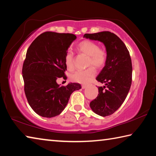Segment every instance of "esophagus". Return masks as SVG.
<instances>
[{
  "mask_svg": "<svg viewBox=\"0 0 156 156\" xmlns=\"http://www.w3.org/2000/svg\"><path fill=\"white\" fill-rule=\"evenodd\" d=\"M87 87V86L86 84H82V89H85Z\"/></svg>",
  "mask_w": 156,
  "mask_h": 156,
  "instance_id": "34e87169",
  "label": "esophagus"
}]
</instances>
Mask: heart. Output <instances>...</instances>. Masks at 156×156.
Masks as SVG:
<instances>
[{
    "label": "heart",
    "mask_w": 156,
    "mask_h": 156,
    "mask_svg": "<svg viewBox=\"0 0 156 156\" xmlns=\"http://www.w3.org/2000/svg\"><path fill=\"white\" fill-rule=\"evenodd\" d=\"M78 51L89 56L87 65H94L102 67L105 65L107 59V54L104 49L99 47L96 42L85 40L79 43ZM65 63L68 70L72 71L74 68V56L72 51H68L65 56ZM96 74V70L93 66L84 70L76 71L71 75V80L75 83L85 84L89 83Z\"/></svg>",
    "instance_id": "b5f03b06"
}]
</instances>
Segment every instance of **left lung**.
Listing matches in <instances>:
<instances>
[{"mask_svg": "<svg viewBox=\"0 0 156 156\" xmlns=\"http://www.w3.org/2000/svg\"><path fill=\"white\" fill-rule=\"evenodd\" d=\"M84 38L98 41L106 47L107 59L96 80L98 95L90 102L93 112L100 116L110 115L125 101L132 82V63L129 51L119 37L110 31L85 34Z\"/></svg>", "mask_w": 156, "mask_h": 156, "instance_id": "8db88e82", "label": "left lung"}]
</instances>
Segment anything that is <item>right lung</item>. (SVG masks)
<instances>
[{"label": "right lung", "instance_id": "right-lung-1", "mask_svg": "<svg viewBox=\"0 0 156 156\" xmlns=\"http://www.w3.org/2000/svg\"><path fill=\"white\" fill-rule=\"evenodd\" d=\"M76 39L72 34L46 31L29 47L22 69L24 90L29 105L39 115H58L67 105L71 94L81 89L78 83L60 87L56 83L57 78H67L65 56Z\"/></svg>", "mask_w": 156, "mask_h": 156}]
</instances>
